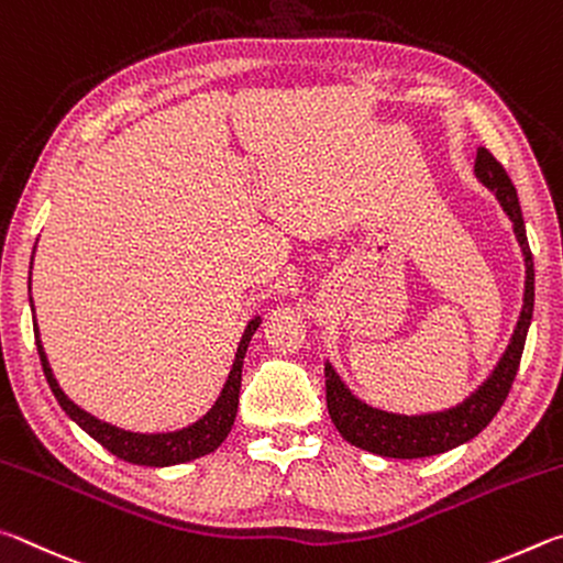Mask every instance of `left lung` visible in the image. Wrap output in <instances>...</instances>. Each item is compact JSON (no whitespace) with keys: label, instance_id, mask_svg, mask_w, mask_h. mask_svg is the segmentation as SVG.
Wrapping results in <instances>:
<instances>
[{"label":"left lung","instance_id":"1","mask_svg":"<svg viewBox=\"0 0 563 563\" xmlns=\"http://www.w3.org/2000/svg\"><path fill=\"white\" fill-rule=\"evenodd\" d=\"M475 175L487 190L495 192L501 210L507 212L511 227H515L517 242L521 246V254H525L527 266L525 307H521L509 346L501 353V358L497 361L495 371L489 373V378L475 393H470V398L457 402L450 410L426 412V416H398V412L371 408L368 402L353 396L346 388V383L341 380L339 373L327 361L323 376H327V406L333 426H336L343 440H349L351 445L361 450L373 452V455L418 460L440 455V452L457 448L462 442H470L497 416L501 402L509 396L511 383H515L531 313H534V260H531L525 217H521L515 185H511L507 170L501 167V163H497V157L487 147H477Z\"/></svg>","mask_w":563,"mask_h":563}]
</instances>
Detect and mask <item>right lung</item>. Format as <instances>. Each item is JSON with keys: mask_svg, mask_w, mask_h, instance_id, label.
I'll use <instances>...</instances> for the list:
<instances>
[{"mask_svg": "<svg viewBox=\"0 0 563 563\" xmlns=\"http://www.w3.org/2000/svg\"><path fill=\"white\" fill-rule=\"evenodd\" d=\"M29 291H32V274H29ZM29 301H32V297H29ZM260 323H262L260 317H254L250 323H246L240 346H236V353H234L232 371L230 376H227L224 388L220 393V398L214 400V406L207 410L200 420L192 422V426L175 432H151V435H147V432H131V430L108 426V422L93 418L91 412L78 408L74 400H68L66 393L58 388L52 366H48L46 361L42 339H38L36 319H34V336H36V351H38V358H42V368H44L48 388H52L58 406L66 410V416L71 418L78 428L86 430L96 442H101V445L108 452H113L115 457L133 462V465L170 467V465H180V462L202 457L207 452H214L222 445L224 438L230 435V430L234 426L236 406H240L242 363L246 356V346H250V341L254 336V331L260 329Z\"/></svg>", "mask_w": 563, "mask_h": 563, "instance_id": "add662e5", "label": "right lung"}]
</instances>
